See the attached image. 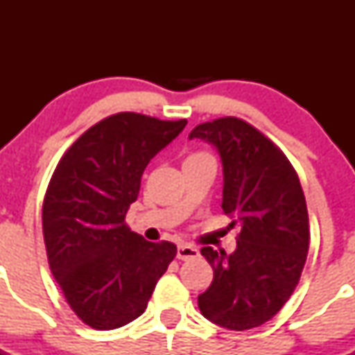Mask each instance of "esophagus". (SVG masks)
Here are the masks:
<instances>
[{
    "label": "esophagus",
    "mask_w": 355,
    "mask_h": 355,
    "mask_svg": "<svg viewBox=\"0 0 355 355\" xmlns=\"http://www.w3.org/2000/svg\"><path fill=\"white\" fill-rule=\"evenodd\" d=\"M199 256V250L196 249L194 245H189V244H182L178 245L177 249V257L182 261H187V259H196Z\"/></svg>",
    "instance_id": "1"
}]
</instances>
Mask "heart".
Wrapping results in <instances>:
<instances>
[{
  "instance_id": "obj_1",
  "label": "heart",
  "mask_w": 355,
  "mask_h": 355,
  "mask_svg": "<svg viewBox=\"0 0 355 355\" xmlns=\"http://www.w3.org/2000/svg\"><path fill=\"white\" fill-rule=\"evenodd\" d=\"M209 155H207V153H202V151H199V153H192V155H189L187 157H185V161H192V159H200V157H207Z\"/></svg>"
}]
</instances>
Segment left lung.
<instances>
[{"label": "left lung", "instance_id": "left-lung-1", "mask_svg": "<svg viewBox=\"0 0 355 355\" xmlns=\"http://www.w3.org/2000/svg\"><path fill=\"white\" fill-rule=\"evenodd\" d=\"M216 149L223 166V213L239 228L232 254L202 247L213 266L198 297L206 320L228 330L270 321L299 284L309 249V218L299 177L284 153L252 125L227 116L189 134Z\"/></svg>", "mask_w": 355, "mask_h": 355}]
</instances>
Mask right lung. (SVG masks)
Listing matches in <instances>:
<instances>
[{
	"label": "right lung",
	"instance_id": "1",
	"mask_svg": "<svg viewBox=\"0 0 355 355\" xmlns=\"http://www.w3.org/2000/svg\"><path fill=\"white\" fill-rule=\"evenodd\" d=\"M118 113L82 134L63 155L42 202V234L53 277L73 313L96 330L137 320L177 254L125 225L149 161L185 128Z\"/></svg>",
	"mask_w": 355,
	"mask_h": 355
}]
</instances>
